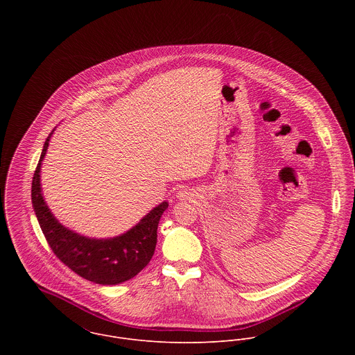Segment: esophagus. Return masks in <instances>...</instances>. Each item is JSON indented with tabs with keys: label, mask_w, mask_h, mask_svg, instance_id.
Masks as SVG:
<instances>
[{
	"label": "esophagus",
	"mask_w": 355,
	"mask_h": 355,
	"mask_svg": "<svg viewBox=\"0 0 355 355\" xmlns=\"http://www.w3.org/2000/svg\"><path fill=\"white\" fill-rule=\"evenodd\" d=\"M191 193L187 190V189H183V190H180V191H178V198L179 200H183V201H186V200H190L191 198Z\"/></svg>",
	"instance_id": "esophagus-1"
}]
</instances>
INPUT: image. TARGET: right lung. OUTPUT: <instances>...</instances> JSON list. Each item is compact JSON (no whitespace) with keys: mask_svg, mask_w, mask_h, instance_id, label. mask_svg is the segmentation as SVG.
I'll use <instances>...</instances> for the list:
<instances>
[{"mask_svg":"<svg viewBox=\"0 0 355 355\" xmlns=\"http://www.w3.org/2000/svg\"><path fill=\"white\" fill-rule=\"evenodd\" d=\"M53 132L45 141L31 186L33 207L53 253L75 273L97 284L116 286L132 279L152 259L158 223L168 202L157 205L137 225L113 238H89L64 227L53 216L41 187V165Z\"/></svg>","mask_w":355,"mask_h":355,"instance_id":"obj_1","label":"right lung"}]
</instances>
